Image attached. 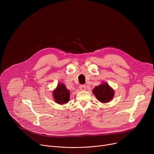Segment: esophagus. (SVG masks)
I'll return each mask as SVG.
<instances>
[{
	"instance_id": "1",
	"label": "esophagus",
	"mask_w": 154,
	"mask_h": 154,
	"mask_svg": "<svg viewBox=\"0 0 154 154\" xmlns=\"http://www.w3.org/2000/svg\"><path fill=\"white\" fill-rule=\"evenodd\" d=\"M79 88H80V90L81 91L86 90V86H85V85H80Z\"/></svg>"
}]
</instances>
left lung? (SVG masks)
<instances>
[{"mask_svg":"<svg viewBox=\"0 0 154 154\" xmlns=\"http://www.w3.org/2000/svg\"><path fill=\"white\" fill-rule=\"evenodd\" d=\"M93 92L97 100L103 103L109 102L114 97L113 90L106 83L96 86Z\"/></svg>","mask_w":154,"mask_h":154,"instance_id":"left-lung-1","label":"left lung"}]
</instances>
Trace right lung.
Here are the masks:
<instances>
[{"instance_id": "right-lung-1", "label": "right lung", "mask_w": 154, "mask_h": 154, "mask_svg": "<svg viewBox=\"0 0 154 154\" xmlns=\"http://www.w3.org/2000/svg\"><path fill=\"white\" fill-rule=\"evenodd\" d=\"M53 95L55 102L60 104L66 103L70 99L69 91L63 83L58 85L57 89L53 92Z\"/></svg>"}]
</instances>
